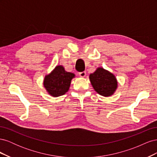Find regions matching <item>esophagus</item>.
<instances>
[{"label":"esophagus","instance_id":"34e87169","mask_svg":"<svg viewBox=\"0 0 157 157\" xmlns=\"http://www.w3.org/2000/svg\"><path fill=\"white\" fill-rule=\"evenodd\" d=\"M78 75L80 77H84L85 76H86V72H85V71H82V72H80Z\"/></svg>","mask_w":157,"mask_h":157}]
</instances>
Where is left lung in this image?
<instances>
[{"mask_svg": "<svg viewBox=\"0 0 157 157\" xmlns=\"http://www.w3.org/2000/svg\"><path fill=\"white\" fill-rule=\"evenodd\" d=\"M90 80L94 90L103 96H111L117 87L115 76L103 68H98L94 73L90 74Z\"/></svg>", "mask_w": 157, "mask_h": 157, "instance_id": "obj_1", "label": "left lung"}]
</instances>
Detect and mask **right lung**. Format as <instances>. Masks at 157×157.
Returning <instances> with one entry per match:
<instances>
[{
  "label": "right lung",
  "mask_w": 157,
  "mask_h": 157,
  "mask_svg": "<svg viewBox=\"0 0 157 157\" xmlns=\"http://www.w3.org/2000/svg\"><path fill=\"white\" fill-rule=\"evenodd\" d=\"M74 77L73 73L66 72L62 66H57L50 74L45 77L44 86L51 96L58 97L68 91Z\"/></svg>",
  "instance_id": "right-lung-1"
}]
</instances>
